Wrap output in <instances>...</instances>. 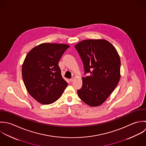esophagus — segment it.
<instances>
[{
    "label": "esophagus",
    "instance_id": "esophagus-1",
    "mask_svg": "<svg viewBox=\"0 0 146 146\" xmlns=\"http://www.w3.org/2000/svg\"><path fill=\"white\" fill-rule=\"evenodd\" d=\"M74 80H75V77H73V78H72L71 79H70V82H73V81H74Z\"/></svg>",
    "mask_w": 146,
    "mask_h": 146
}]
</instances>
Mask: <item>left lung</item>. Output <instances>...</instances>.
Wrapping results in <instances>:
<instances>
[{
    "label": "left lung",
    "mask_w": 146,
    "mask_h": 146,
    "mask_svg": "<svg viewBox=\"0 0 146 146\" xmlns=\"http://www.w3.org/2000/svg\"><path fill=\"white\" fill-rule=\"evenodd\" d=\"M85 73L80 98L90 107L102 105L112 94L120 79L121 61L116 48L104 39H87L75 45Z\"/></svg>",
    "instance_id": "8db88e82"
}]
</instances>
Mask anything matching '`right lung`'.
Returning <instances> with one entry per match:
<instances>
[{
	"label": "right lung",
	"mask_w": 146,
	"mask_h": 146,
	"mask_svg": "<svg viewBox=\"0 0 146 146\" xmlns=\"http://www.w3.org/2000/svg\"><path fill=\"white\" fill-rule=\"evenodd\" d=\"M69 47L66 44L43 43L27 54L22 66L23 79L28 92L38 102L54 103L68 86L58 64Z\"/></svg>",
	"instance_id": "1"
}]
</instances>
